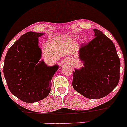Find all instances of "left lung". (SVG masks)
Returning a JSON list of instances; mask_svg holds the SVG:
<instances>
[{"label":"left lung","instance_id":"1","mask_svg":"<svg viewBox=\"0 0 127 127\" xmlns=\"http://www.w3.org/2000/svg\"><path fill=\"white\" fill-rule=\"evenodd\" d=\"M95 38L79 48V59L84 63L81 69L73 72V88L90 99L107 95L118 84L120 60L114 43L97 29Z\"/></svg>","mask_w":127,"mask_h":127}]
</instances>
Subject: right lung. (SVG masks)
<instances>
[{"label":"right lung","mask_w":127,"mask_h":127,"mask_svg":"<svg viewBox=\"0 0 127 127\" xmlns=\"http://www.w3.org/2000/svg\"><path fill=\"white\" fill-rule=\"evenodd\" d=\"M43 33L29 32L9 49L3 65L4 76L14 95L26 103L45 98L51 89V79L59 65L47 66L41 58L38 37Z\"/></svg>","instance_id":"obj_1"}]
</instances>
